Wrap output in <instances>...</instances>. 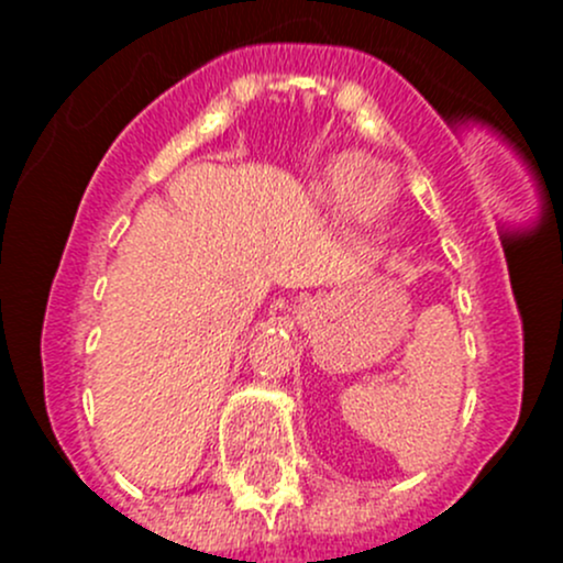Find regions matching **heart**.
I'll use <instances>...</instances> for the list:
<instances>
[{
    "label": "heart",
    "mask_w": 563,
    "mask_h": 563,
    "mask_svg": "<svg viewBox=\"0 0 563 563\" xmlns=\"http://www.w3.org/2000/svg\"><path fill=\"white\" fill-rule=\"evenodd\" d=\"M323 190L334 198V201L345 203V207L367 209V212H378L389 203V179L384 176L382 168H376L367 161H340L329 168L323 176Z\"/></svg>",
    "instance_id": "obj_1"
}]
</instances>
